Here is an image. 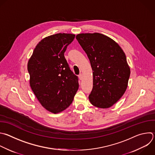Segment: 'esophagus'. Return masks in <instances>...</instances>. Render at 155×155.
<instances>
[{
  "label": "esophagus",
  "mask_w": 155,
  "mask_h": 155,
  "mask_svg": "<svg viewBox=\"0 0 155 155\" xmlns=\"http://www.w3.org/2000/svg\"><path fill=\"white\" fill-rule=\"evenodd\" d=\"M78 78L80 80H82V78H83V75L81 74H80L79 75H78Z\"/></svg>",
  "instance_id": "1"
}]
</instances>
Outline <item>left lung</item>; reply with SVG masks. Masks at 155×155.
I'll list each match as a JSON object with an SVG mask.
<instances>
[{
  "mask_svg": "<svg viewBox=\"0 0 155 155\" xmlns=\"http://www.w3.org/2000/svg\"><path fill=\"white\" fill-rule=\"evenodd\" d=\"M76 39L93 72L91 104L100 108L112 107L125 93L130 75L124 51L113 39L101 33H81Z\"/></svg>",
  "mask_w": 155,
  "mask_h": 155,
  "instance_id": "obj_1",
  "label": "left lung"
}]
</instances>
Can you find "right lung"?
I'll return each instance as SVG.
<instances>
[{
    "label": "right lung",
    "instance_id": "add662e5",
    "mask_svg": "<svg viewBox=\"0 0 155 155\" xmlns=\"http://www.w3.org/2000/svg\"><path fill=\"white\" fill-rule=\"evenodd\" d=\"M75 35L57 33L42 39L35 48L27 69L30 85L41 105L57 114L68 108L78 89L64 52Z\"/></svg>",
    "mask_w": 155,
    "mask_h": 155
}]
</instances>
